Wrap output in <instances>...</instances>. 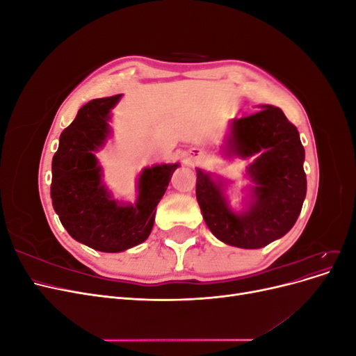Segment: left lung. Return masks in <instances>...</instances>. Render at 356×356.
Listing matches in <instances>:
<instances>
[{"label": "left lung", "mask_w": 356, "mask_h": 356, "mask_svg": "<svg viewBox=\"0 0 356 356\" xmlns=\"http://www.w3.org/2000/svg\"><path fill=\"white\" fill-rule=\"evenodd\" d=\"M227 156L257 159L248 168L250 187L246 209L234 212L224 184L196 169V197L209 230L221 242L257 250L282 238L296 224L306 197L305 148L297 127L281 108L264 105L261 111L236 118L230 124Z\"/></svg>", "instance_id": "8db88e82"}]
</instances>
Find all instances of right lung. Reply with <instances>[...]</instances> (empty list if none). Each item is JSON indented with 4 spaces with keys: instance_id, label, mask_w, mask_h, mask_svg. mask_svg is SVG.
I'll return each mask as SVG.
<instances>
[{
    "instance_id": "1",
    "label": "right lung",
    "mask_w": 356,
    "mask_h": 356,
    "mask_svg": "<svg viewBox=\"0 0 356 356\" xmlns=\"http://www.w3.org/2000/svg\"><path fill=\"white\" fill-rule=\"evenodd\" d=\"M122 95L83 105L60 134L51 161L53 208L71 238L96 251L122 252L143 243L154 225L156 207L179 163L145 168L138 179L135 204L113 199L102 184L95 152L110 135V113Z\"/></svg>"
}]
</instances>
